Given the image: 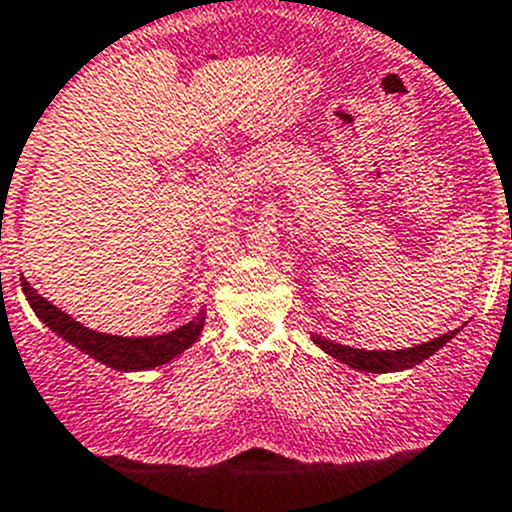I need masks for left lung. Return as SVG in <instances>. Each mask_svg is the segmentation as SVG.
<instances>
[{"label":"left lung","instance_id":"1","mask_svg":"<svg viewBox=\"0 0 512 512\" xmlns=\"http://www.w3.org/2000/svg\"><path fill=\"white\" fill-rule=\"evenodd\" d=\"M457 334V331H449V334H441L431 342H423L418 347L411 349H385V352H377V349H354V347H344V344H336L331 339H324L319 334H311V339L324 349L326 354L336 357L344 365L354 367V370L362 372H398V370H408V367L421 365L423 359H428L431 354L439 352L446 342H449L451 336Z\"/></svg>","mask_w":512,"mask_h":512}]
</instances>
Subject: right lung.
<instances>
[{
  "label": "right lung",
  "instance_id": "1",
  "mask_svg": "<svg viewBox=\"0 0 512 512\" xmlns=\"http://www.w3.org/2000/svg\"><path fill=\"white\" fill-rule=\"evenodd\" d=\"M22 290H25L27 301H30L32 311L38 313V319L43 321L48 329L63 336L68 344L81 349L84 354L94 357L101 365L114 367V370L135 372V370H153V367L165 365L168 359L181 354L183 349L191 347L199 339L201 329H204V313H199L196 319L188 321L181 329L170 331V334L160 336H112L101 334V331H91L73 321L68 313L58 311L50 301L38 296V290L30 288L25 278H22Z\"/></svg>",
  "mask_w": 512,
  "mask_h": 512
}]
</instances>
